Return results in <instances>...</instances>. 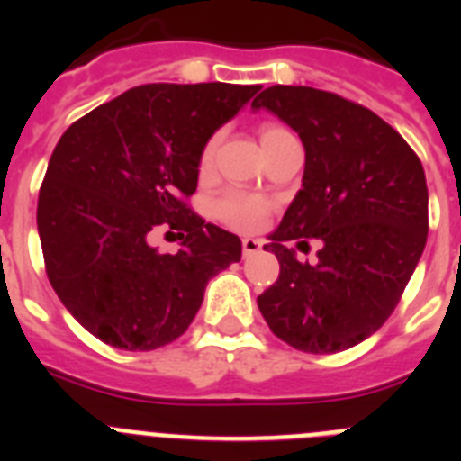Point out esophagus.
<instances>
[{
	"label": "esophagus",
	"mask_w": 461,
	"mask_h": 461,
	"mask_svg": "<svg viewBox=\"0 0 461 461\" xmlns=\"http://www.w3.org/2000/svg\"><path fill=\"white\" fill-rule=\"evenodd\" d=\"M260 247H263V242H260V240H256V238H242V254H244V258H247V256L258 254Z\"/></svg>",
	"instance_id": "34e87169"
}]
</instances>
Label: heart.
I'll return each instance as SVG.
<instances>
[{
  "label": "heart",
  "mask_w": 461,
  "mask_h": 461,
  "mask_svg": "<svg viewBox=\"0 0 461 461\" xmlns=\"http://www.w3.org/2000/svg\"><path fill=\"white\" fill-rule=\"evenodd\" d=\"M291 136V131H286L284 126L279 124H263L260 126V142H263V148L276 142L279 138ZM217 142L219 138H210L205 142V148H203L201 158H198V168L205 173L210 170L212 161H214V152H217ZM270 201L263 198V195L249 194V191L242 189H230L221 195L217 201V217L221 219L226 226L235 228V230H256L258 226H263V221L270 214Z\"/></svg>",
  "instance_id": "b5f03b06"
}]
</instances>
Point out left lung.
<instances>
[{"label":"left lung","instance_id":"1","mask_svg":"<svg viewBox=\"0 0 461 461\" xmlns=\"http://www.w3.org/2000/svg\"><path fill=\"white\" fill-rule=\"evenodd\" d=\"M304 145L297 191L266 249L279 279L258 295L270 330L304 353H337L374 335L397 307L427 242V182L409 142L339 94L272 85L254 99ZM321 242L313 267L287 249Z\"/></svg>","mask_w":461,"mask_h":461}]
</instances>
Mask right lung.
I'll use <instances>...</instances> for the list:
<instances>
[{
	"label": "right lung",
	"instance_id": "add662e5",
	"mask_svg": "<svg viewBox=\"0 0 461 461\" xmlns=\"http://www.w3.org/2000/svg\"><path fill=\"white\" fill-rule=\"evenodd\" d=\"M260 85H140L94 108L57 142L36 223L57 297L87 332L124 351L185 335L207 281L238 263L242 242L186 201L205 142ZM177 230L183 247L149 244Z\"/></svg>",
	"mask_w": 461,
	"mask_h": 461
}]
</instances>
